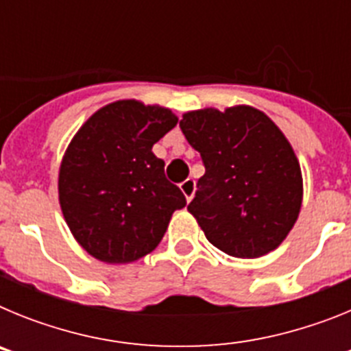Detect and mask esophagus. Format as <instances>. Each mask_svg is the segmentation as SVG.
I'll return each instance as SVG.
<instances>
[{"mask_svg":"<svg viewBox=\"0 0 351 351\" xmlns=\"http://www.w3.org/2000/svg\"><path fill=\"white\" fill-rule=\"evenodd\" d=\"M179 186H181V191L184 193L186 200H188V202H191V198H193V195H195V190H197V186H195L193 179H186V181L181 182Z\"/></svg>","mask_w":351,"mask_h":351,"instance_id":"1","label":"esophagus"}]
</instances>
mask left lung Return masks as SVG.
<instances>
[{"mask_svg":"<svg viewBox=\"0 0 351 351\" xmlns=\"http://www.w3.org/2000/svg\"><path fill=\"white\" fill-rule=\"evenodd\" d=\"M179 126L206 167L188 210L207 241L237 258L276 250L302 204L299 160L283 132L247 105L186 112Z\"/></svg>","mask_w":351,"mask_h":351,"instance_id":"left-lung-1","label":"left lung"}]
</instances>
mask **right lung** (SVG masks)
Wrapping results in <instances>:
<instances>
[{
    "label": "right lung",
    "instance_id": "1",
    "mask_svg": "<svg viewBox=\"0 0 351 351\" xmlns=\"http://www.w3.org/2000/svg\"><path fill=\"white\" fill-rule=\"evenodd\" d=\"M178 125L172 110L119 100L96 110L71 138L60 169V206L77 243L105 263L154 250L186 206L153 145Z\"/></svg>",
    "mask_w": 351,
    "mask_h": 351
}]
</instances>
